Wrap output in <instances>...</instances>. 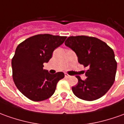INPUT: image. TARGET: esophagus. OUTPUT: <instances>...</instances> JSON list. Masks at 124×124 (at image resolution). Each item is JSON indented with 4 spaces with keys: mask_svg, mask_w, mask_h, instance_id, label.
Returning a JSON list of instances; mask_svg holds the SVG:
<instances>
[{
    "mask_svg": "<svg viewBox=\"0 0 124 124\" xmlns=\"http://www.w3.org/2000/svg\"><path fill=\"white\" fill-rule=\"evenodd\" d=\"M65 78H71V76H70V75H68L67 73H65Z\"/></svg>",
    "mask_w": 124,
    "mask_h": 124,
    "instance_id": "obj_1",
    "label": "esophagus"
}]
</instances>
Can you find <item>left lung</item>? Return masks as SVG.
I'll return each instance as SVG.
<instances>
[{
    "label": "left lung",
    "mask_w": 124,
    "mask_h": 124,
    "mask_svg": "<svg viewBox=\"0 0 124 124\" xmlns=\"http://www.w3.org/2000/svg\"><path fill=\"white\" fill-rule=\"evenodd\" d=\"M65 44L76 53L78 62L88 69L86 80L77 76L78 83L72 87L73 94L88 101L105 95L116 78L117 62L113 51L103 41L86 36H70Z\"/></svg>",
    "instance_id": "1"
}]
</instances>
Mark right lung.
<instances>
[{
    "label": "right lung",
    "instance_id": "obj_1",
    "mask_svg": "<svg viewBox=\"0 0 124 124\" xmlns=\"http://www.w3.org/2000/svg\"><path fill=\"white\" fill-rule=\"evenodd\" d=\"M66 36L38 34L17 46L12 59L13 79L18 90L34 101L48 99L54 93L57 82L65 76L63 72L51 74L43 63L51 59L54 50L64 42Z\"/></svg>",
    "mask_w": 124,
    "mask_h": 124
}]
</instances>
